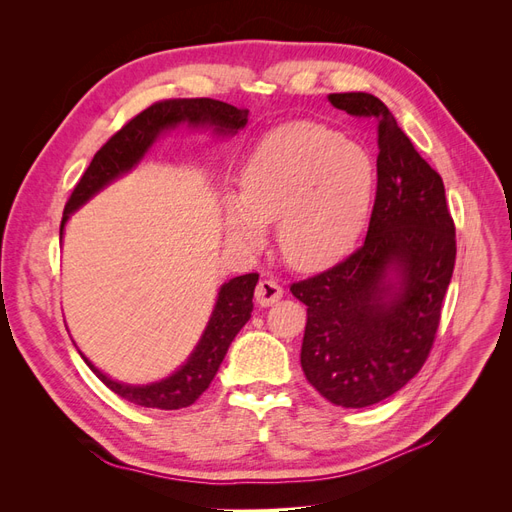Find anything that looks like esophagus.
I'll list each match as a JSON object with an SVG mask.
<instances>
[{"label": "esophagus", "instance_id": "34e87169", "mask_svg": "<svg viewBox=\"0 0 512 512\" xmlns=\"http://www.w3.org/2000/svg\"><path fill=\"white\" fill-rule=\"evenodd\" d=\"M254 297H256V303H258L260 307H269V305L277 303V301H280V299L284 297V290H282L280 284L273 282V280H262V282H258V286H256Z\"/></svg>", "mask_w": 512, "mask_h": 512}]
</instances>
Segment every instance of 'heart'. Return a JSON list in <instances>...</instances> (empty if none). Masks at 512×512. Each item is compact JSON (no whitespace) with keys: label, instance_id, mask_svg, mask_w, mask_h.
<instances>
[{"label":"heart","instance_id":"obj_1","mask_svg":"<svg viewBox=\"0 0 512 512\" xmlns=\"http://www.w3.org/2000/svg\"><path fill=\"white\" fill-rule=\"evenodd\" d=\"M374 164L365 149L316 123L271 130L241 170V194L224 198L228 239L258 250L267 224H277L284 258L320 269L342 258L367 218Z\"/></svg>","mask_w":512,"mask_h":512}]
</instances>
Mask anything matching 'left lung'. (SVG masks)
<instances>
[{
	"instance_id": "1",
	"label": "left lung",
	"mask_w": 512,
	"mask_h": 512,
	"mask_svg": "<svg viewBox=\"0 0 512 512\" xmlns=\"http://www.w3.org/2000/svg\"><path fill=\"white\" fill-rule=\"evenodd\" d=\"M329 102L378 126V188L365 243L333 269L290 286L307 305L301 367L342 408H367L406 386L436 337L455 269V224L442 177L376 96Z\"/></svg>"
}]
</instances>
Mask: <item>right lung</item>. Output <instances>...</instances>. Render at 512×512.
<instances>
[{"instance_id":"add662e5","label":"right lung","mask_w":512,"mask_h":512,"mask_svg":"<svg viewBox=\"0 0 512 512\" xmlns=\"http://www.w3.org/2000/svg\"><path fill=\"white\" fill-rule=\"evenodd\" d=\"M247 123V111L241 108L211 100V98H183V100H164L151 104L141 115L128 121L108 143L96 153L94 160L87 166L85 175L76 183L72 196L68 198L61 220L59 239H64V228L74 211H79L87 200L102 192L119 177L128 175L132 168L143 162L147 151L153 147L162 134L177 130L179 126H188L192 130L205 128L213 130L215 136H235ZM258 284V273H247L232 277L224 282L218 299H215L213 312L209 316L207 327L200 335L198 344L190 352L179 369L173 374L149 384H126L108 378L87 356L81 352L83 361L89 369L119 397L130 404L158 410H179L188 408L203 395L211 380L218 374L224 356L232 344V339L245 327L254 309V288Z\"/></svg>"}]
</instances>
